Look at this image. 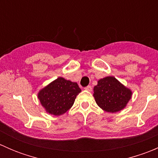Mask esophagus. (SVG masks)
I'll return each mask as SVG.
<instances>
[{
  "label": "esophagus",
  "mask_w": 158,
  "mask_h": 158,
  "mask_svg": "<svg viewBox=\"0 0 158 158\" xmlns=\"http://www.w3.org/2000/svg\"><path fill=\"white\" fill-rule=\"evenodd\" d=\"M85 90L89 91V92H91V91H92V86H91V85H88V86H87V87H85Z\"/></svg>",
  "instance_id": "1"
}]
</instances>
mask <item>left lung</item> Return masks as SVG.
I'll return each instance as SVG.
<instances>
[{"label": "left lung", "instance_id": "left-lung-1", "mask_svg": "<svg viewBox=\"0 0 158 158\" xmlns=\"http://www.w3.org/2000/svg\"><path fill=\"white\" fill-rule=\"evenodd\" d=\"M93 90L97 105L104 111L111 113L125 109L132 95L131 91L113 76L98 80Z\"/></svg>", "mask_w": 158, "mask_h": 158}]
</instances>
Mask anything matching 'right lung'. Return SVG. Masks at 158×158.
I'll use <instances>...</instances> for the list:
<instances>
[{
    "label": "right lung",
    "mask_w": 158,
    "mask_h": 158,
    "mask_svg": "<svg viewBox=\"0 0 158 158\" xmlns=\"http://www.w3.org/2000/svg\"><path fill=\"white\" fill-rule=\"evenodd\" d=\"M80 92L76 82L59 77L40 91L38 98L47 113L58 116L73 106Z\"/></svg>",
    "instance_id": "right-lung-1"
}]
</instances>
